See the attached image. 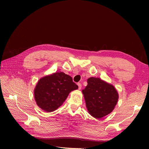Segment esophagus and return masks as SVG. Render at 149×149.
<instances>
[{
    "label": "esophagus",
    "instance_id": "1",
    "mask_svg": "<svg viewBox=\"0 0 149 149\" xmlns=\"http://www.w3.org/2000/svg\"><path fill=\"white\" fill-rule=\"evenodd\" d=\"M77 85H78V86H79V89H81V84L80 83H78V84H77Z\"/></svg>",
    "mask_w": 149,
    "mask_h": 149
}]
</instances>
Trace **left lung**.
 Returning <instances> with one entry per match:
<instances>
[{
    "instance_id": "8db88e82",
    "label": "left lung",
    "mask_w": 149,
    "mask_h": 149,
    "mask_svg": "<svg viewBox=\"0 0 149 149\" xmlns=\"http://www.w3.org/2000/svg\"><path fill=\"white\" fill-rule=\"evenodd\" d=\"M82 92L89 113L100 119L110 113L118 100V94L112 85L99 78L91 77Z\"/></svg>"
}]
</instances>
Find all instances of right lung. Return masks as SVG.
Listing matches in <instances>:
<instances>
[{
  "label": "right lung",
  "instance_id": "1",
  "mask_svg": "<svg viewBox=\"0 0 149 149\" xmlns=\"http://www.w3.org/2000/svg\"><path fill=\"white\" fill-rule=\"evenodd\" d=\"M78 89L72 77L63 72H56L41 79L34 90L37 104L43 111L56 110L65 101L69 93Z\"/></svg>",
  "mask_w": 149,
  "mask_h": 149
}]
</instances>
